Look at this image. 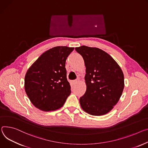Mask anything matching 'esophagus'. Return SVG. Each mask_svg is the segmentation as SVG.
<instances>
[{
	"label": "esophagus",
	"instance_id": "34e87169",
	"mask_svg": "<svg viewBox=\"0 0 148 148\" xmlns=\"http://www.w3.org/2000/svg\"><path fill=\"white\" fill-rule=\"evenodd\" d=\"M78 81H79V78H77L76 79L74 80V81H73V83H77Z\"/></svg>",
	"mask_w": 148,
	"mask_h": 148
}]
</instances>
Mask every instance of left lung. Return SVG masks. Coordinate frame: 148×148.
Returning <instances> with one entry per match:
<instances>
[{
	"instance_id": "8db88e82",
	"label": "left lung",
	"mask_w": 148,
	"mask_h": 148,
	"mask_svg": "<svg viewBox=\"0 0 148 148\" xmlns=\"http://www.w3.org/2000/svg\"><path fill=\"white\" fill-rule=\"evenodd\" d=\"M86 67L84 95L79 98L82 109L90 114L109 112L118 102L124 88V75L119 65L104 51L81 46L75 48Z\"/></svg>"
}]
</instances>
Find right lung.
<instances>
[{"label": "right lung", "mask_w": 148, "mask_h": 148, "mask_svg": "<svg viewBox=\"0 0 148 148\" xmlns=\"http://www.w3.org/2000/svg\"><path fill=\"white\" fill-rule=\"evenodd\" d=\"M56 47L45 51L31 65L25 77V90L31 103L43 111L60 109L71 93L65 61L74 50Z\"/></svg>", "instance_id": "1"}]
</instances>
